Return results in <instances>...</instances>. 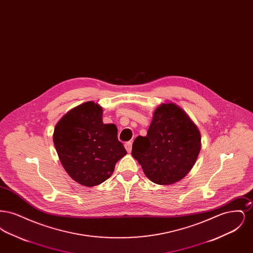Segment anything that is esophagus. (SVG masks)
<instances>
[{"label": "esophagus", "instance_id": "1", "mask_svg": "<svg viewBox=\"0 0 253 253\" xmlns=\"http://www.w3.org/2000/svg\"><path fill=\"white\" fill-rule=\"evenodd\" d=\"M132 142H126V143H125V149L127 150L128 153H131V152H132Z\"/></svg>", "mask_w": 253, "mask_h": 253}]
</instances>
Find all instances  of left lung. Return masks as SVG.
I'll list each match as a JSON object with an SVG mask.
<instances>
[{
    "instance_id": "1",
    "label": "left lung",
    "mask_w": 253,
    "mask_h": 253,
    "mask_svg": "<svg viewBox=\"0 0 253 253\" xmlns=\"http://www.w3.org/2000/svg\"><path fill=\"white\" fill-rule=\"evenodd\" d=\"M200 144V132L188 115L173 103H164L155 111L147 136L134 139L132 156L150 180L169 185L192 169Z\"/></svg>"
}]
</instances>
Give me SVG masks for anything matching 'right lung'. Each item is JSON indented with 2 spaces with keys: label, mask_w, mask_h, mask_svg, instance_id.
<instances>
[{
  "label": "right lung",
  "mask_w": 253,
  "mask_h": 253,
  "mask_svg": "<svg viewBox=\"0 0 253 253\" xmlns=\"http://www.w3.org/2000/svg\"><path fill=\"white\" fill-rule=\"evenodd\" d=\"M60 162L73 179L93 187L107 180L127 152L115 124L102 122V108L88 101L69 111L54 130Z\"/></svg>",
  "instance_id": "right-lung-1"
}]
</instances>
